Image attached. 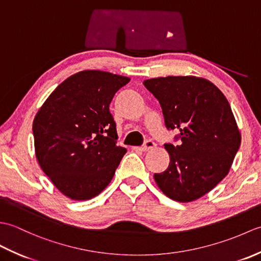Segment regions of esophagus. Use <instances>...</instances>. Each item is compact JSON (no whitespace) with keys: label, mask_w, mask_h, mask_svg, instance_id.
I'll return each mask as SVG.
<instances>
[{"label":"esophagus","mask_w":261,"mask_h":261,"mask_svg":"<svg viewBox=\"0 0 261 261\" xmlns=\"http://www.w3.org/2000/svg\"><path fill=\"white\" fill-rule=\"evenodd\" d=\"M154 147H156V143L153 142V140L147 139V140L145 141V143H143V145H142L141 150H142V151H147V150H150V149H152V148H154Z\"/></svg>","instance_id":"1"}]
</instances>
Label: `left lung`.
Segmentation results:
<instances>
[{
    "mask_svg": "<svg viewBox=\"0 0 261 261\" xmlns=\"http://www.w3.org/2000/svg\"><path fill=\"white\" fill-rule=\"evenodd\" d=\"M143 84L162 105L166 127L178 131V145L165 143L170 163L154 180L174 201H195L228 175L239 150L241 135L228 99L195 76L158 77Z\"/></svg>",
    "mask_w": 261,
    "mask_h": 261,
    "instance_id": "8db88e82",
    "label": "left lung"
}]
</instances>
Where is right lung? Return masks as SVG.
<instances>
[{
  "label": "right lung",
  "mask_w": 261,
  "mask_h": 261,
  "mask_svg": "<svg viewBox=\"0 0 261 261\" xmlns=\"http://www.w3.org/2000/svg\"><path fill=\"white\" fill-rule=\"evenodd\" d=\"M129 77L83 70L58 85L33 120L36 157L64 195L85 201L98 195L126 152L116 145L110 112L115 93Z\"/></svg>",
  "instance_id": "obj_1"
}]
</instances>
